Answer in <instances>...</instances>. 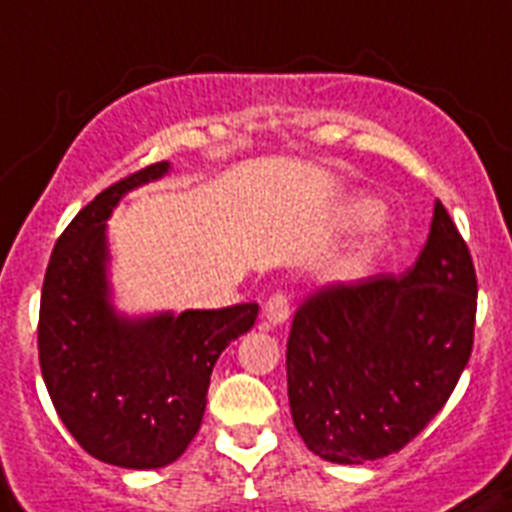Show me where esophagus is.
Listing matches in <instances>:
<instances>
[{
  "mask_svg": "<svg viewBox=\"0 0 512 512\" xmlns=\"http://www.w3.org/2000/svg\"><path fill=\"white\" fill-rule=\"evenodd\" d=\"M262 316H265V321L270 326H283L285 321L290 319L288 296H283V293H275V296L265 303V311H262Z\"/></svg>",
  "mask_w": 512,
  "mask_h": 512,
  "instance_id": "obj_1",
  "label": "esophagus"
}]
</instances>
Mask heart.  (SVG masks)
Masks as SVG:
<instances>
[{"mask_svg":"<svg viewBox=\"0 0 512 512\" xmlns=\"http://www.w3.org/2000/svg\"><path fill=\"white\" fill-rule=\"evenodd\" d=\"M336 227H362V239L344 255V260L336 262L334 278L336 280H357L372 270L377 257L388 247L393 224L380 204L370 196H352L339 204L334 214Z\"/></svg>","mask_w":512,"mask_h":512,"instance_id":"obj_1","label":"heart"}]
</instances>
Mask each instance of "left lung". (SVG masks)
Returning a JSON list of instances; mask_svg holds the SVG:
<instances>
[{
  "instance_id": "8db88e82",
  "label": "left lung",
  "mask_w": 512,
  "mask_h": 512,
  "mask_svg": "<svg viewBox=\"0 0 512 512\" xmlns=\"http://www.w3.org/2000/svg\"><path fill=\"white\" fill-rule=\"evenodd\" d=\"M477 278L436 201L416 265L334 285L298 308L285 370L303 444L334 464L403 449L444 408L472 354Z\"/></svg>"
}]
</instances>
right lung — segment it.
<instances>
[{"instance_id": "obj_1", "label": "right lung", "mask_w": 512, "mask_h": 512, "mask_svg": "<svg viewBox=\"0 0 512 512\" xmlns=\"http://www.w3.org/2000/svg\"><path fill=\"white\" fill-rule=\"evenodd\" d=\"M170 173L155 163L101 191L55 242L40 296L45 388L81 449L122 469L173 464L206 411L211 370L255 326L257 303L127 313L114 303L109 216L135 188Z\"/></svg>"}]
</instances>
